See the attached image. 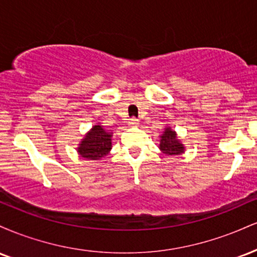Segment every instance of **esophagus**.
<instances>
[{
  "label": "esophagus",
  "mask_w": 257,
  "mask_h": 257,
  "mask_svg": "<svg viewBox=\"0 0 257 257\" xmlns=\"http://www.w3.org/2000/svg\"><path fill=\"white\" fill-rule=\"evenodd\" d=\"M129 125H132V126L139 125V119L138 118H134V117H133V118L129 119Z\"/></svg>",
  "instance_id": "obj_1"
}]
</instances>
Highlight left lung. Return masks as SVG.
I'll return each mask as SVG.
<instances>
[{"label":"left lung","mask_w":257,"mask_h":257,"mask_svg":"<svg viewBox=\"0 0 257 257\" xmlns=\"http://www.w3.org/2000/svg\"><path fill=\"white\" fill-rule=\"evenodd\" d=\"M159 140V150L167 156H179L185 152L184 144L179 140L176 137V132H174L172 128L164 129L163 134L161 135Z\"/></svg>","instance_id":"8db88e82"}]
</instances>
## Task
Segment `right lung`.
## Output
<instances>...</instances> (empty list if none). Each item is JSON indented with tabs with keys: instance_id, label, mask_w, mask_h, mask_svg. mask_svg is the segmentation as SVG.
Here are the masks:
<instances>
[{
	"instance_id": "add662e5",
	"label": "right lung",
	"mask_w": 257,
	"mask_h": 257,
	"mask_svg": "<svg viewBox=\"0 0 257 257\" xmlns=\"http://www.w3.org/2000/svg\"><path fill=\"white\" fill-rule=\"evenodd\" d=\"M112 133L102 128V125H94L82 139L77 147L81 157L90 161H98L105 157L112 149Z\"/></svg>"
}]
</instances>
